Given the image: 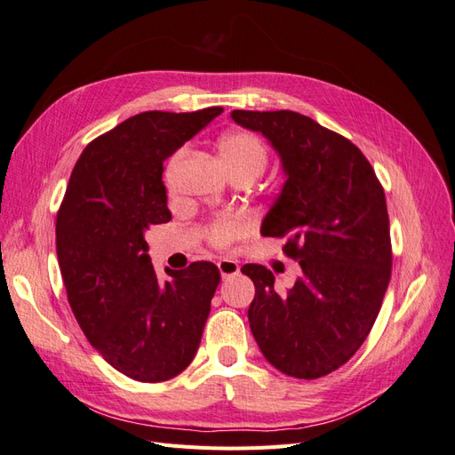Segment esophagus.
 Listing matches in <instances>:
<instances>
[{
  "instance_id": "esophagus-1",
  "label": "esophagus",
  "mask_w": 455,
  "mask_h": 455,
  "mask_svg": "<svg viewBox=\"0 0 455 455\" xmlns=\"http://www.w3.org/2000/svg\"><path fill=\"white\" fill-rule=\"evenodd\" d=\"M218 269H220V275H222V279H228V277H231V275L239 273V264L235 259L224 258L218 261Z\"/></svg>"
}]
</instances>
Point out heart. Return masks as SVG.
I'll return each mask as SVG.
<instances>
[{"mask_svg":"<svg viewBox=\"0 0 455 455\" xmlns=\"http://www.w3.org/2000/svg\"><path fill=\"white\" fill-rule=\"evenodd\" d=\"M220 157L229 176L233 174H249L256 178L261 174L267 164V148L261 142L259 136L249 131H231L224 134L218 142ZM246 233V222L239 216H222L216 218L204 235L211 244L218 249H226L233 241H237Z\"/></svg>","mask_w":455,"mask_h":455,"instance_id":"b5f03b06","label":"heart"}]
</instances>
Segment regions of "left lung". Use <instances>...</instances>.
Wrapping results in <instances>:
<instances>
[{"label":"left lung","mask_w":455,"mask_h":455,"mask_svg":"<svg viewBox=\"0 0 455 455\" xmlns=\"http://www.w3.org/2000/svg\"><path fill=\"white\" fill-rule=\"evenodd\" d=\"M237 125L261 132L277 151L286 182L261 222L283 237L301 277L286 294L258 264L249 323L258 347L283 374H330L363 346L391 279V235L383 188L363 151L341 134L288 109H233Z\"/></svg>","instance_id":"1"}]
</instances>
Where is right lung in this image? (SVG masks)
Returning <instances> with one entry per match:
<instances>
[{
    "label": "right lung",
    "instance_id": "obj_1",
    "mask_svg": "<svg viewBox=\"0 0 455 455\" xmlns=\"http://www.w3.org/2000/svg\"><path fill=\"white\" fill-rule=\"evenodd\" d=\"M144 112L94 139L77 159L57 214V256L68 301L91 346L136 381H167L201 343L220 271L211 261L164 269L146 231L172 218L163 161L222 114Z\"/></svg>",
    "mask_w": 455,
    "mask_h": 455
}]
</instances>
